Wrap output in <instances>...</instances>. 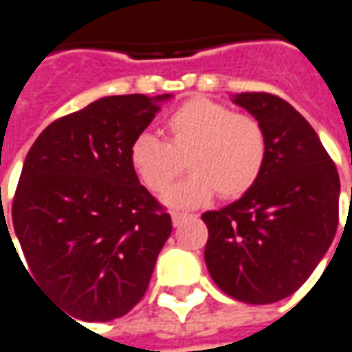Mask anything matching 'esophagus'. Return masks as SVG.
Wrapping results in <instances>:
<instances>
[{
  "instance_id": "obj_1",
  "label": "esophagus",
  "mask_w": 352,
  "mask_h": 352,
  "mask_svg": "<svg viewBox=\"0 0 352 352\" xmlns=\"http://www.w3.org/2000/svg\"><path fill=\"white\" fill-rule=\"evenodd\" d=\"M170 217H172V222H174V226H178V224H180L182 220L188 217V214H186V212H180V210H172Z\"/></svg>"
}]
</instances>
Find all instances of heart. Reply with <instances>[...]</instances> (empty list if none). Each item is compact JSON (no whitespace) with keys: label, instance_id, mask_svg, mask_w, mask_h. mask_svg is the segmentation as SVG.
<instances>
[{"label":"heart","instance_id":"1","mask_svg":"<svg viewBox=\"0 0 352 352\" xmlns=\"http://www.w3.org/2000/svg\"><path fill=\"white\" fill-rule=\"evenodd\" d=\"M166 142L142 132L130 144V164L153 193H164L184 172L164 201L174 207H197L214 193L236 199L258 182L266 164L268 142L263 124L247 113L208 98H191L164 120Z\"/></svg>","mask_w":352,"mask_h":352}]
</instances>
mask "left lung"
<instances>
[{
  "instance_id": "1",
  "label": "left lung",
  "mask_w": 352,
  "mask_h": 352,
  "mask_svg": "<svg viewBox=\"0 0 352 352\" xmlns=\"http://www.w3.org/2000/svg\"><path fill=\"white\" fill-rule=\"evenodd\" d=\"M234 101L263 124L268 155L241 199L201 214L205 263L226 295L270 305L297 292L331 245L341 184L318 134L287 101L266 91Z\"/></svg>"
}]
</instances>
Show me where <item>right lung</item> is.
Wrapping results in <instances>:
<instances>
[{
  "label": "right lung",
  "mask_w": 352,
  "mask_h": 352,
  "mask_svg": "<svg viewBox=\"0 0 352 352\" xmlns=\"http://www.w3.org/2000/svg\"><path fill=\"white\" fill-rule=\"evenodd\" d=\"M166 98L98 99L53 120L26 155L11 207L26 266L19 261L74 318L109 322L134 309L170 236V214L130 164L132 140Z\"/></svg>",
  "instance_id": "right-lung-1"
}]
</instances>
